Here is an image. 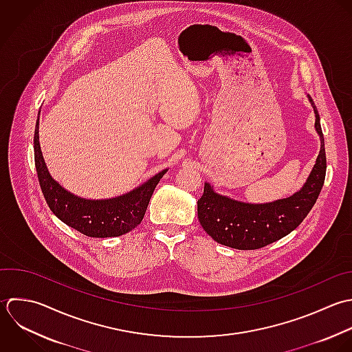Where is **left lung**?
<instances>
[{"label": "left lung", "instance_id": "8db88e82", "mask_svg": "<svg viewBox=\"0 0 352 352\" xmlns=\"http://www.w3.org/2000/svg\"><path fill=\"white\" fill-rule=\"evenodd\" d=\"M316 129L321 137L317 163L305 184L294 196L267 204H247L217 195L208 184L197 201L200 225L217 243L234 250H259L295 230L316 204L325 182L327 153L320 113L314 101Z\"/></svg>", "mask_w": 352, "mask_h": 352}]
</instances>
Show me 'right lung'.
Segmentation results:
<instances>
[{"mask_svg": "<svg viewBox=\"0 0 352 352\" xmlns=\"http://www.w3.org/2000/svg\"><path fill=\"white\" fill-rule=\"evenodd\" d=\"M34 160L43 197L50 211L65 225L89 237H118L138 226L152 193L166 170L142 186L111 200H85L64 190L49 175L38 141V120L34 133Z\"/></svg>", "mask_w": 352, "mask_h": 352, "instance_id": "right-lung-1", "label": "right lung"}]
</instances>
